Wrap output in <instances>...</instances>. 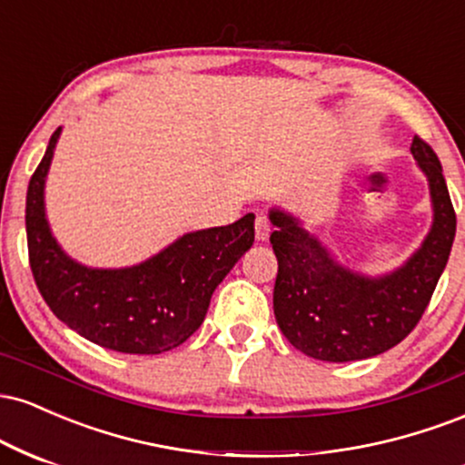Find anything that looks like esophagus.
I'll return each mask as SVG.
<instances>
[{
    "label": "esophagus",
    "instance_id": "34e87169",
    "mask_svg": "<svg viewBox=\"0 0 465 465\" xmlns=\"http://www.w3.org/2000/svg\"><path fill=\"white\" fill-rule=\"evenodd\" d=\"M269 233H271V223L266 214H258L255 218V240L258 242H264V240H269Z\"/></svg>",
    "mask_w": 465,
    "mask_h": 465
}]
</instances>
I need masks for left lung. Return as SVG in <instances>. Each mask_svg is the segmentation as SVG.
<instances>
[{
    "label": "left lung",
    "mask_w": 465,
    "mask_h": 465,
    "mask_svg": "<svg viewBox=\"0 0 465 465\" xmlns=\"http://www.w3.org/2000/svg\"><path fill=\"white\" fill-rule=\"evenodd\" d=\"M411 153L429 179L433 227L391 273L367 277L345 269L295 216L277 207L269 212L275 225V319L288 343L311 359L348 362L391 350L418 325L433 297L455 240L457 216L433 148L415 135Z\"/></svg>",
    "instance_id": "1"
}]
</instances>
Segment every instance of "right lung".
Returning <instances> with one entry per match:
<instances>
[{
    "mask_svg": "<svg viewBox=\"0 0 465 465\" xmlns=\"http://www.w3.org/2000/svg\"><path fill=\"white\" fill-rule=\"evenodd\" d=\"M61 126L50 137L25 196L30 269L50 311L100 348L163 354L201 328L212 292L253 244V214L174 240L146 262L89 269L58 247L45 218L44 188Z\"/></svg>",
    "mask_w": 465,
    "mask_h": 465,
    "instance_id": "add662e5",
    "label": "right lung"
}]
</instances>
